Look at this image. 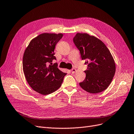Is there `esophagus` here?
Wrapping results in <instances>:
<instances>
[{
    "label": "esophagus",
    "mask_w": 134,
    "mask_h": 134,
    "mask_svg": "<svg viewBox=\"0 0 134 134\" xmlns=\"http://www.w3.org/2000/svg\"><path fill=\"white\" fill-rule=\"evenodd\" d=\"M76 68H72V70H71V72H72V73H75V72H76Z\"/></svg>",
    "instance_id": "esophagus-1"
}]
</instances>
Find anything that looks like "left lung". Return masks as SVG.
I'll return each instance as SVG.
<instances>
[{
	"label": "left lung",
	"instance_id": "left-lung-1",
	"mask_svg": "<svg viewBox=\"0 0 134 134\" xmlns=\"http://www.w3.org/2000/svg\"><path fill=\"white\" fill-rule=\"evenodd\" d=\"M73 42L85 59L86 77L81 87L93 94L105 90L111 83L115 72V64L109 49L99 39L87 34L77 33Z\"/></svg>",
	"mask_w": 134,
	"mask_h": 134
}]
</instances>
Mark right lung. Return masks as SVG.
I'll list each match as a JSON object with an SVG mask.
<instances>
[{"label": "right lung", "mask_w": 134, "mask_h": 134, "mask_svg": "<svg viewBox=\"0 0 134 134\" xmlns=\"http://www.w3.org/2000/svg\"><path fill=\"white\" fill-rule=\"evenodd\" d=\"M62 34L44 33L32 39L24 53L23 71L26 80L34 91L47 95L61 87L67 73L57 68L54 50Z\"/></svg>", "instance_id": "1"}]
</instances>
